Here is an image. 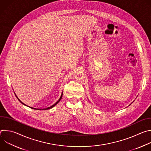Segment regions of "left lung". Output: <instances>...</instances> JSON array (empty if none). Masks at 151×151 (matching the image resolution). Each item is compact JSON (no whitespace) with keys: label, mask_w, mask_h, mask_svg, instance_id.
<instances>
[{"label":"left lung","mask_w":151,"mask_h":151,"mask_svg":"<svg viewBox=\"0 0 151 151\" xmlns=\"http://www.w3.org/2000/svg\"><path fill=\"white\" fill-rule=\"evenodd\" d=\"M132 104V103H131V104H130V105H131V104ZM130 105H129V106H130Z\"/></svg>","instance_id":"8db88e82"}]
</instances>
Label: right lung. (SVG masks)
I'll list each match as a JSON object with an SVG mask.
<instances>
[{"label":"right lung","mask_w":151,"mask_h":151,"mask_svg":"<svg viewBox=\"0 0 151 151\" xmlns=\"http://www.w3.org/2000/svg\"><path fill=\"white\" fill-rule=\"evenodd\" d=\"M15 96L17 97L18 100H19V101H20L21 103H22V104H24V105H25V106H27V105H26L25 104H24V103H23L22 101H21V100H19V99L18 98V97L16 96V94H15ZM62 96H63V92H62V93H61V96H60V97L59 100H58V101H57L55 103H54L53 105L51 106L50 107H47V108H44V109H36V108H34V107H30V108H32V109H35V110H48V109H50L52 108L53 107H54V106H55V105H56V104H57V103H58V102L60 101V100H61V98H62Z\"/></svg>","instance_id":"right-lung-1"}]
</instances>
